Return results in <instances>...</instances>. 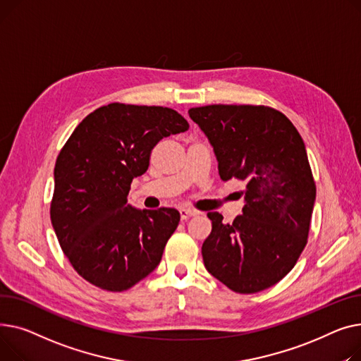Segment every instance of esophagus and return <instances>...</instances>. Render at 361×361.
Returning a JSON list of instances; mask_svg holds the SVG:
<instances>
[{
  "mask_svg": "<svg viewBox=\"0 0 361 361\" xmlns=\"http://www.w3.org/2000/svg\"><path fill=\"white\" fill-rule=\"evenodd\" d=\"M179 213H180V219H182V220H188V219H190V217L197 216L198 211L190 209V208H180Z\"/></svg>",
  "mask_w": 361,
  "mask_h": 361,
  "instance_id": "34e87169",
  "label": "esophagus"
}]
</instances>
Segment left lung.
Returning a JSON list of instances; mask_svg holds the SVG:
<instances>
[{
	"label": "left lung",
	"instance_id": "obj_1",
	"mask_svg": "<svg viewBox=\"0 0 361 361\" xmlns=\"http://www.w3.org/2000/svg\"><path fill=\"white\" fill-rule=\"evenodd\" d=\"M188 114L213 145L220 178L246 182L242 216L224 224L221 214H207L204 265L233 291H262L286 277L307 243L316 185L305 142L268 106L208 104Z\"/></svg>",
	"mask_w": 361,
	"mask_h": 361
}]
</instances>
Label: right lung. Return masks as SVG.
<instances>
[{
  "label": "right lung",
  "instance_id": "right-lung-1",
  "mask_svg": "<svg viewBox=\"0 0 361 361\" xmlns=\"http://www.w3.org/2000/svg\"><path fill=\"white\" fill-rule=\"evenodd\" d=\"M188 128L171 108L111 103L84 118L62 147L54 169L51 221L84 280L123 291L160 264L179 211L137 209L126 197L133 179L147 172L154 145Z\"/></svg>",
  "mask_w": 361,
  "mask_h": 361
}]
</instances>
